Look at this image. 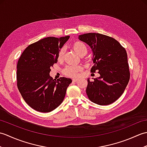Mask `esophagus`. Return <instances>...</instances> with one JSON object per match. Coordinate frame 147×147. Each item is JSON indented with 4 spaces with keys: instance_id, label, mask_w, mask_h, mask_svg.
<instances>
[{
    "instance_id": "1",
    "label": "esophagus",
    "mask_w": 147,
    "mask_h": 147,
    "mask_svg": "<svg viewBox=\"0 0 147 147\" xmlns=\"http://www.w3.org/2000/svg\"><path fill=\"white\" fill-rule=\"evenodd\" d=\"M78 79H73V82L76 83V82H78Z\"/></svg>"
}]
</instances>
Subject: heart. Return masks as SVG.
<instances>
[{"label": "heart", "instance_id": "heart-1", "mask_svg": "<svg viewBox=\"0 0 147 147\" xmlns=\"http://www.w3.org/2000/svg\"><path fill=\"white\" fill-rule=\"evenodd\" d=\"M72 48L76 54H78L80 57L85 56L88 52V49L86 44L83 42L76 41L72 44ZM65 54V49L64 47L61 48L58 52L57 54V60L59 61H62L63 59L64 55ZM82 68L81 66H72V65H68L65 67L63 69V74L64 75L71 78H76L78 76V74L80 71H82Z\"/></svg>", "mask_w": 147, "mask_h": 147}]
</instances>
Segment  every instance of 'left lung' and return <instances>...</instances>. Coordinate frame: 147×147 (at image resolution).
<instances>
[{
  "label": "left lung",
  "instance_id": "1",
  "mask_svg": "<svg viewBox=\"0 0 147 147\" xmlns=\"http://www.w3.org/2000/svg\"><path fill=\"white\" fill-rule=\"evenodd\" d=\"M79 39L92 49L94 65L90 71L100 74V77L88 79L86 92L95 104L107 105L120 97L130 78L127 56L125 49L116 40L107 35L88 33L79 36Z\"/></svg>",
  "mask_w": 147,
  "mask_h": 147
}]
</instances>
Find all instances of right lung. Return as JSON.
I'll list each match as a JSON object with an SVG mask.
<instances>
[{
    "instance_id": "add662e5",
    "label": "right lung",
    "mask_w": 147,
    "mask_h": 147,
    "mask_svg": "<svg viewBox=\"0 0 147 147\" xmlns=\"http://www.w3.org/2000/svg\"><path fill=\"white\" fill-rule=\"evenodd\" d=\"M69 36L47 37L28 45L17 64V86L26 104L35 111L49 112L63 101L70 78L50 76L57 54Z\"/></svg>"
}]
</instances>
